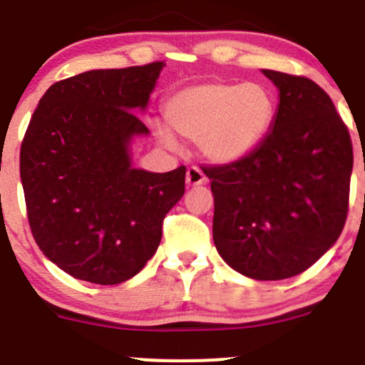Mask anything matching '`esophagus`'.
Wrapping results in <instances>:
<instances>
[{"mask_svg": "<svg viewBox=\"0 0 365 365\" xmlns=\"http://www.w3.org/2000/svg\"><path fill=\"white\" fill-rule=\"evenodd\" d=\"M185 182H187V185H189V187H197V185H202V183L206 182V176H205V173L199 170V168L192 166V168H189V170H187Z\"/></svg>", "mask_w": 365, "mask_h": 365, "instance_id": "esophagus-1", "label": "esophagus"}]
</instances>
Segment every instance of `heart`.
I'll return each mask as SVG.
<instances>
[{
    "label": "heart",
    "mask_w": 365,
    "mask_h": 365,
    "mask_svg": "<svg viewBox=\"0 0 365 365\" xmlns=\"http://www.w3.org/2000/svg\"><path fill=\"white\" fill-rule=\"evenodd\" d=\"M274 98L257 82H208L175 92L164 106L170 128L199 143L208 163L227 166L247 159L262 143L274 120ZM164 147L175 150L168 129L155 131Z\"/></svg>",
    "instance_id": "1"
}]
</instances>
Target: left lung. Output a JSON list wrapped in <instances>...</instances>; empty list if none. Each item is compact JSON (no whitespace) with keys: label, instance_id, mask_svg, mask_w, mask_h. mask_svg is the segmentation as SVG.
I'll return each mask as SVG.
<instances>
[{"label":"left lung","instance_id":"obj_1","mask_svg":"<svg viewBox=\"0 0 365 365\" xmlns=\"http://www.w3.org/2000/svg\"><path fill=\"white\" fill-rule=\"evenodd\" d=\"M262 73L279 98L269 133L247 159L205 175L217 252L237 273L273 282L306 271L337 241L354 148L334 103L313 80Z\"/></svg>","mask_w":365,"mask_h":365}]
</instances>
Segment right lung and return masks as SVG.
<instances>
[{"label":"right lung","mask_w":365,"mask_h":365,"mask_svg":"<svg viewBox=\"0 0 365 365\" xmlns=\"http://www.w3.org/2000/svg\"><path fill=\"white\" fill-rule=\"evenodd\" d=\"M164 63L91 70L53 83L21 147L34 241L64 273L98 285L133 278L152 259L163 220L185 192V166H133V141Z\"/></svg>","instance_id":"obj_1"}]
</instances>
